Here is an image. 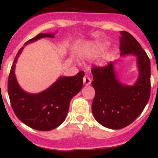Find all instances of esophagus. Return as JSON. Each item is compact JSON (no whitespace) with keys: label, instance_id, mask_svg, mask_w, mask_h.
<instances>
[{"label":"esophagus","instance_id":"1","mask_svg":"<svg viewBox=\"0 0 158 158\" xmlns=\"http://www.w3.org/2000/svg\"><path fill=\"white\" fill-rule=\"evenodd\" d=\"M83 82L85 85H89L91 83V80L88 75H85L83 78Z\"/></svg>","mask_w":158,"mask_h":158}]
</instances>
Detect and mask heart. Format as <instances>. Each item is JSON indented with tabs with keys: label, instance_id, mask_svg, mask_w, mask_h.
Masks as SVG:
<instances>
[{
	"label": "heart",
	"instance_id": "1",
	"mask_svg": "<svg viewBox=\"0 0 158 158\" xmlns=\"http://www.w3.org/2000/svg\"><path fill=\"white\" fill-rule=\"evenodd\" d=\"M108 42L106 41H101V42H98L97 45H96V48L94 49V50H93V52H91L90 54V56L93 58L97 57V56H100L101 54L105 50H106L107 48H108ZM109 56V53L107 54V56Z\"/></svg>",
	"mask_w": 158,
	"mask_h": 158
}]
</instances>
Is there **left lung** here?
<instances>
[{
	"label": "left lung",
	"mask_w": 158,
	"mask_h": 158,
	"mask_svg": "<svg viewBox=\"0 0 158 158\" xmlns=\"http://www.w3.org/2000/svg\"><path fill=\"white\" fill-rule=\"evenodd\" d=\"M120 56L137 57L139 76L133 85H126L117 79L114 63L92 69L95 90L92 112L96 120L111 129H120L133 123L147 104L151 93V65L147 54L129 32L121 31Z\"/></svg>",
	"instance_id": "1"
}]
</instances>
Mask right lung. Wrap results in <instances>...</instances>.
<instances>
[{"label":"right lung","instance_id":"right-lung-1","mask_svg":"<svg viewBox=\"0 0 158 158\" xmlns=\"http://www.w3.org/2000/svg\"><path fill=\"white\" fill-rule=\"evenodd\" d=\"M54 37L53 33H40L29 40L24 45L42 38ZM24 48L18 52L11 68L8 79V94L14 113L27 126L48 131L57 128L64 121L72 98L83 86L84 71L74 77H61L48 89L39 94H30L20 87L15 69L19 56Z\"/></svg>","mask_w":158,"mask_h":158}]
</instances>
